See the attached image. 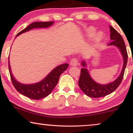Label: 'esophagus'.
<instances>
[{
    "label": "esophagus",
    "instance_id": "34e87169",
    "mask_svg": "<svg viewBox=\"0 0 133 133\" xmlns=\"http://www.w3.org/2000/svg\"><path fill=\"white\" fill-rule=\"evenodd\" d=\"M70 64L71 66H77L78 65V60L76 58H73L71 61Z\"/></svg>",
    "mask_w": 133,
    "mask_h": 133
}]
</instances>
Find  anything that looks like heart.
Returning <instances> with one entry per match:
<instances>
[{
  "label": "heart",
  "instance_id": "heart-1",
  "mask_svg": "<svg viewBox=\"0 0 133 133\" xmlns=\"http://www.w3.org/2000/svg\"><path fill=\"white\" fill-rule=\"evenodd\" d=\"M87 32H88V35L89 36H93L94 34V30L93 28H90L88 30V31H87ZM102 37V34L101 33H100V32H99V33H97V34H96V39L97 40V41H100Z\"/></svg>",
  "mask_w": 133,
  "mask_h": 133
}]
</instances>
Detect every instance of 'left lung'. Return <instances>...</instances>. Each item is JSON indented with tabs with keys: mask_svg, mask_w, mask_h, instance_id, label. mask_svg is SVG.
<instances>
[{
	"mask_svg": "<svg viewBox=\"0 0 133 133\" xmlns=\"http://www.w3.org/2000/svg\"><path fill=\"white\" fill-rule=\"evenodd\" d=\"M111 43L108 46H116L119 49L123 59V67L120 75L115 81L107 84H100L94 81L91 77L88 69L86 68L87 64L85 61L82 62L81 64L83 66L81 69V73L79 80V86L82 91L89 97L98 98L104 97L114 91L122 81L125 70L128 61L126 46L122 37L112 26H110Z\"/></svg>",
	"mask_w": 133,
	"mask_h": 133,
	"instance_id": "left-lung-1",
	"label": "left lung"
}]
</instances>
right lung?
<instances>
[{"label": "right lung", "mask_w": 133, "mask_h": 133, "mask_svg": "<svg viewBox=\"0 0 133 133\" xmlns=\"http://www.w3.org/2000/svg\"><path fill=\"white\" fill-rule=\"evenodd\" d=\"M53 21L45 22H36L32 23L29 25L26 28L19 32L16 37H17L18 36L23 32L31 30L33 28H48L53 25ZM68 66V63L61 65L54 68L42 81L37 83H32V84H23L16 81V79L12 75L8 57L9 71H10L11 79L14 87H15L16 90L22 95L34 100H39L48 96L57 84L60 76L66 70Z\"/></svg>", "instance_id": "add662e5"}]
</instances>
